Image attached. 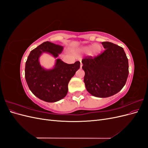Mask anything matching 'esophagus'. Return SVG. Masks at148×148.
Segmentation results:
<instances>
[{
    "label": "esophagus",
    "mask_w": 148,
    "mask_h": 148,
    "mask_svg": "<svg viewBox=\"0 0 148 148\" xmlns=\"http://www.w3.org/2000/svg\"><path fill=\"white\" fill-rule=\"evenodd\" d=\"M82 66H83V64H82V63L81 62V63H80V68H82Z\"/></svg>",
    "instance_id": "esophagus-1"
}]
</instances>
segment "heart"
I'll return each instance as SVG.
<instances>
[{
	"mask_svg": "<svg viewBox=\"0 0 148 148\" xmlns=\"http://www.w3.org/2000/svg\"><path fill=\"white\" fill-rule=\"evenodd\" d=\"M101 46L99 44H91V45H88L83 46L79 49V51L82 52L87 53L89 52V55L91 56H96L101 52Z\"/></svg>",
	"mask_w": 148,
	"mask_h": 148,
	"instance_id": "obj_1",
	"label": "heart"
}]
</instances>
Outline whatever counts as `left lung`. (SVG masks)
Here are the masks:
<instances>
[{
  "mask_svg": "<svg viewBox=\"0 0 148 148\" xmlns=\"http://www.w3.org/2000/svg\"><path fill=\"white\" fill-rule=\"evenodd\" d=\"M101 55L83 59L84 82L86 90L98 97H107L125 86L129 73L128 60L123 49L110 42H102Z\"/></svg>",
  "mask_w": 148,
  "mask_h": 148,
  "instance_id": "obj_1",
  "label": "left lung"
}]
</instances>
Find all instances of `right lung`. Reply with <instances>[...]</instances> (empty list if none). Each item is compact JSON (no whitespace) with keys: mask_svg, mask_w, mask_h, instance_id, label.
<instances>
[{"mask_svg":"<svg viewBox=\"0 0 148 148\" xmlns=\"http://www.w3.org/2000/svg\"><path fill=\"white\" fill-rule=\"evenodd\" d=\"M64 47L44 42L31 51L25 64V79L28 86L39 99L48 102L60 101L68 92V84L80 67V62L67 64L57 59L54 66L46 69L40 64L39 57L43 53H50L57 58Z\"/></svg>","mask_w":148,"mask_h":148,"instance_id":"right-lung-1","label":"right lung"}]
</instances>
